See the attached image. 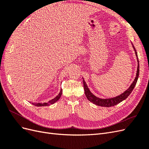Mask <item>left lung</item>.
I'll list each match as a JSON object with an SVG mask.
<instances>
[{
	"label": "left lung",
	"instance_id": "1",
	"mask_svg": "<svg viewBox=\"0 0 149 149\" xmlns=\"http://www.w3.org/2000/svg\"><path fill=\"white\" fill-rule=\"evenodd\" d=\"M132 43V47L135 51V53H136V56L137 57V73H136V76L135 78L134 81L132 82V83L130 84V87L125 91L123 93H122L120 95L116 96L114 97H111V98H106V99H102L100 97H98L96 96L93 94L91 91H90L88 87V85L86 84V83L85 82V81L84 79V78H83V85H84V93L85 95L86 96L88 100L90 101L93 102L94 104H96L97 106H102V107H111V106H114L120 103V102H122L123 101L125 100L126 98H127L129 95L130 94L132 93V90L134 89L135 86H136L137 79L139 78V59H138V56H137V53L136 52V49L135 48L134 45Z\"/></svg>",
	"mask_w": 149,
	"mask_h": 149
}]
</instances>
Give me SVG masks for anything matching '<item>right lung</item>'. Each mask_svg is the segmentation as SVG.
<instances>
[{
	"instance_id": "obj_1",
	"label": "right lung",
	"mask_w": 149,
	"mask_h": 149,
	"mask_svg": "<svg viewBox=\"0 0 149 149\" xmlns=\"http://www.w3.org/2000/svg\"><path fill=\"white\" fill-rule=\"evenodd\" d=\"M62 89H60V91L59 93V94H58V95L55 97H54L52 100H49L48 102H44V103H41V102H38V103H33L32 102L33 105L36 106H38V107H41V106H50L52 104H53L54 103H55L58 100H59V99L60 98L61 94H62Z\"/></svg>"
}]
</instances>
